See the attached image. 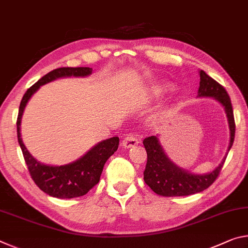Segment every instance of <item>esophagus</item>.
Segmentation results:
<instances>
[{
	"label": "esophagus",
	"mask_w": 248,
	"mask_h": 248,
	"mask_svg": "<svg viewBox=\"0 0 248 248\" xmlns=\"http://www.w3.org/2000/svg\"><path fill=\"white\" fill-rule=\"evenodd\" d=\"M138 143H139L138 138L131 133L128 134V136H125L123 139V142H121V144H123L124 148H131V146H134Z\"/></svg>",
	"instance_id": "obj_1"
}]
</instances>
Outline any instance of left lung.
<instances>
[{
	"instance_id": "obj_1",
	"label": "left lung",
	"mask_w": 248,
	"mask_h": 248,
	"mask_svg": "<svg viewBox=\"0 0 248 248\" xmlns=\"http://www.w3.org/2000/svg\"><path fill=\"white\" fill-rule=\"evenodd\" d=\"M200 86L198 90L199 97H212L224 106L230 127V145L231 150L235 137V121L233 107L228 92L219 83L204 72L200 71ZM143 145L148 154V161L143 171L144 182L155 194L163 197L189 196L207 189L215 183L223 167L226 155L220 165L209 174L197 175L180 169L175 165L163 150L157 136L148 137L143 140Z\"/></svg>"
}]
</instances>
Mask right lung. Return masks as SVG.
<instances>
[{"label": "right lung", "mask_w": 248, "mask_h": 248, "mask_svg": "<svg viewBox=\"0 0 248 248\" xmlns=\"http://www.w3.org/2000/svg\"><path fill=\"white\" fill-rule=\"evenodd\" d=\"M92 68H59L41 78L24 94L19 105L17 117L18 143L26 162L29 174L35 184L46 194L60 199L77 198L86 195L99 182L105 163L114 154L119 145V138L114 137L104 140L93 146L89 152L73 163L61 166L41 164L28 152L20 137V121L24 109L32 94L54 79L68 77H87L92 73Z\"/></svg>", "instance_id": "1"}]
</instances>
